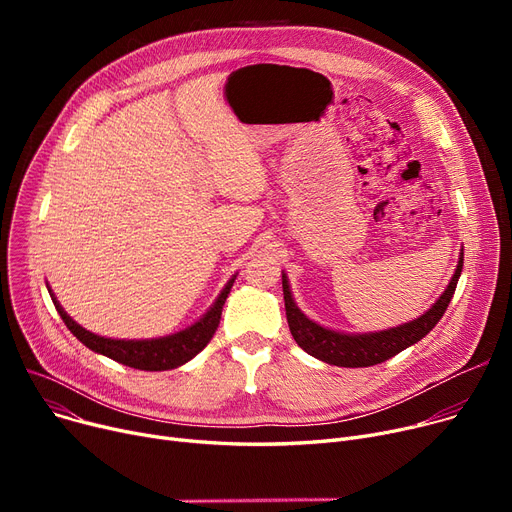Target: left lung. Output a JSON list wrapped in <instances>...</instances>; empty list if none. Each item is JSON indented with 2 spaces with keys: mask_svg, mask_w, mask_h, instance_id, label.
Segmentation results:
<instances>
[{
  "mask_svg": "<svg viewBox=\"0 0 512 512\" xmlns=\"http://www.w3.org/2000/svg\"><path fill=\"white\" fill-rule=\"evenodd\" d=\"M461 272H463V253L459 255V263H456V270L446 290L442 292V297L423 315L396 328H388L380 332H365V334H346V332L330 330V328L319 326L317 321L309 319L297 307V303H294L288 276L282 272L284 307H286L290 334L305 353L336 367H371V365L384 363L434 330V326L442 319L452 299L456 282L461 278Z\"/></svg>",
  "mask_w": 512,
  "mask_h": 512,
  "instance_id": "1",
  "label": "left lung"
}]
</instances>
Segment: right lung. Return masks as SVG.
I'll return each instance as SVG.
<instances>
[{"mask_svg":"<svg viewBox=\"0 0 512 512\" xmlns=\"http://www.w3.org/2000/svg\"><path fill=\"white\" fill-rule=\"evenodd\" d=\"M234 280H236V274L226 282V286L218 294V299H215V303L207 309V313H203L195 321V324H191L176 334H170V336L145 338V340H124V338L118 340V338H105V336L93 334L80 324H76V321L64 311L60 301L53 297L51 288H49V294H51V301H53V305H56L60 317L64 319L66 328L87 348H91L93 353L110 357L122 365L141 369V371H168V369H176V367L188 363L209 344L215 330H218V326H220L222 307L228 299Z\"/></svg>","mask_w":512,"mask_h":512,"instance_id":"add662e5","label":"right lung"}]
</instances>
